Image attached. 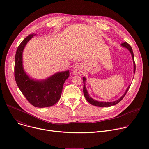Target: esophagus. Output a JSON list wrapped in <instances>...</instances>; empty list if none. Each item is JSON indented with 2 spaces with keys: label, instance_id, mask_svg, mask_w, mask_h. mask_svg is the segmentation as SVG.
I'll return each mask as SVG.
<instances>
[{
  "label": "esophagus",
  "instance_id": "esophagus-1",
  "mask_svg": "<svg viewBox=\"0 0 149 149\" xmlns=\"http://www.w3.org/2000/svg\"><path fill=\"white\" fill-rule=\"evenodd\" d=\"M73 73L75 75H81L82 74V71L81 70V68L79 66L77 65L74 68V71Z\"/></svg>",
  "mask_w": 149,
  "mask_h": 149
}]
</instances>
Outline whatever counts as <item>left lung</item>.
<instances>
[{
  "label": "left lung",
  "instance_id": "left-lung-1",
  "mask_svg": "<svg viewBox=\"0 0 149 149\" xmlns=\"http://www.w3.org/2000/svg\"><path fill=\"white\" fill-rule=\"evenodd\" d=\"M122 47L127 48V49H128L131 54H132V58H133V64H134V73H135V71H136V64H135V62H134V54H133V50H132V48L131 47V46L127 43V42H124V43L121 44V45ZM82 79H83V82H84V87H83V92H84V97L85 98H86V100H87V101L90 103L91 104L93 105H95V106H98V107H110V106H111V105H116L117 104H118L119 102H120L123 98H124V97L125 95L127 92L128 91L130 87V85L128 87V88H127L125 93L123 94V95L120 97L118 100L115 101H113V102H102V101H96V100H94V99H93L92 98L90 97V95L87 92V90L86 89V78L85 77H83L82 78Z\"/></svg>",
  "mask_w": 149,
  "mask_h": 149
}]
</instances>
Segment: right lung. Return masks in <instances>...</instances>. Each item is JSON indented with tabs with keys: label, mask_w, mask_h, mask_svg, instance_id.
Returning <instances> with one entry per match:
<instances>
[{
	"label": "right lung",
	"mask_w": 149,
	"mask_h": 149,
	"mask_svg": "<svg viewBox=\"0 0 149 149\" xmlns=\"http://www.w3.org/2000/svg\"><path fill=\"white\" fill-rule=\"evenodd\" d=\"M33 35H28L17 47L15 59V78L19 90L32 105L39 108L50 107L59 100L63 85L69 77L70 72H58L42 81L34 80L27 75L22 65V52Z\"/></svg>",
	"instance_id": "add662e5"
}]
</instances>
